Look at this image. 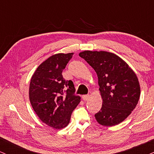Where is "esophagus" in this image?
I'll use <instances>...</instances> for the list:
<instances>
[{
  "label": "esophagus",
  "mask_w": 154,
  "mask_h": 154,
  "mask_svg": "<svg viewBox=\"0 0 154 154\" xmlns=\"http://www.w3.org/2000/svg\"><path fill=\"white\" fill-rule=\"evenodd\" d=\"M89 95H83L82 96V99L84 101H87L89 99Z\"/></svg>",
  "instance_id": "1"
}]
</instances>
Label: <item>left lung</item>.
<instances>
[{
	"label": "left lung",
	"instance_id": "obj_1",
	"mask_svg": "<svg viewBox=\"0 0 154 154\" xmlns=\"http://www.w3.org/2000/svg\"><path fill=\"white\" fill-rule=\"evenodd\" d=\"M79 56L95 70L102 106L94 115L99 124L113 126L131 115L138 104L140 88L136 74L125 61L106 51L85 50Z\"/></svg>",
	"mask_w": 154,
	"mask_h": 154
}]
</instances>
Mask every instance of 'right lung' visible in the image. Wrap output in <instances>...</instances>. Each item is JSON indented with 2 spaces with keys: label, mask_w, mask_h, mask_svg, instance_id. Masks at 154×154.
<instances>
[{
  "label": "right lung",
  "mask_w": 154,
  "mask_h": 154,
  "mask_svg": "<svg viewBox=\"0 0 154 154\" xmlns=\"http://www.w3.org/2000/svg\"><path fill=\"white\" fill-rule=\"evenodd\" d=\"M73 52L50 56L35 70L29 84L30 103L34 111L44 123L55 129L66 128L72 112L81 102L74 94L72 81L63 79L62 72Z\"/></svg>",
  "instance_id": "right-lung-1"
}]
</instances>
